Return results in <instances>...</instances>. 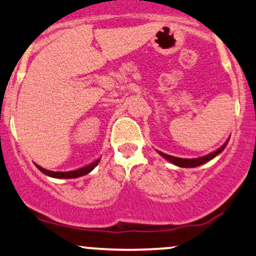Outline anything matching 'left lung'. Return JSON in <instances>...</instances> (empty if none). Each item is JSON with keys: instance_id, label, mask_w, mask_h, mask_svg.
<instances>
[{"instance_id": "8db88e82", "label": "left lung", "mask_w": 256, "mask_h": 256, "mask_svg": "<svg viewBox=\"0 0 256 256\" xmlns=\"http://www.w3.org/2000/svg\"><path fill=\"white\" fill-rule=\"evenodd\" d=\"M228 140H226V142L222 144V146H220L219 149H216V152H210V154L206 155V156H202V158H176V156H172V155H167L165 154V152L158 150V154L161 155V156H164L165 158H167L168 161H171L172 164H174V165H177L179 167H196V166H200L202 165V164H206L210 160H212L213 158H216V155L220 154L222 150L225 149L226 144H228Z\"/></svg>"}]
</instances>
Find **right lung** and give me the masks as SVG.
Listing matches in <instances>:
<instances>
[{"label": "right lung", "instance_id": "add662e5", "mask_svg": "<svg viewBox=\"0 0 256 256\" xmlns=\"http://www.w3.org/2000/svg\"><path fill=\"white\" fill-rule=\"evenodd\" d=\"M100 162V158L98 160L94 161V162H91L90 165L85 166V167H82V168L79 170H74V171H70V172H52V171H48V170L46 168H42L40 166H38V170H40V172H43L44 174L49 176V177H54V178H77V177H80V176H85L88 174L90 171H92L94 168H95L96 166H98V164Z\"/></svg>", "mask_w": 256, "mask_h": 256}]
</instances>
